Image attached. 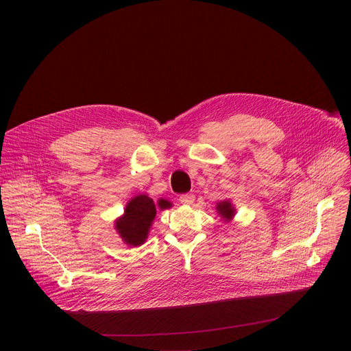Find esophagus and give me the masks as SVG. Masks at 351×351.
Instances as JSON below:
<instances>
[{
  "instance_id": "obj_1",
  "label": "esophagus",
  "mask_w": 351,
  "mask_h": 351,
  "mask_svg": "<svg viewBox=\"0 0 351 351\" xmlns=\"http://www.w3.org/2000/svg\"><path fill=\"white\" fill-rule=\"evenodd\" d=\"M194 194L193 193H186V194H182L180 197H179V202L182 203V204H184V206H190V204H193L194 203Z\"/></svg>"
}]
</instances>
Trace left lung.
I'll return each mask as SVG.
<instances>
[{
	"instance_id": "8db88e82",
	"label": "left lung",
	"mask_w": 351,
	"mask_h": 351,
	"mask_svg": "<svg viewBox=\"0 0 351 351\" xmlns=\"http://www.w3.org/2000/svg\"><path fill=\"white\" fill-rule=\"evenodd\" d=\"M217 211L218 214L225 219V221H230L233 217H234V207L232 206L230 202H221L217 204Z\"/></svg>"
}]
</instances>
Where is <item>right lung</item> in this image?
I'll return each instance as SVG.
<instances>
[{"instance_id": "1", "label": "right lung", "mask_w": 351, "mask_h": 351, "mask_svg": "<svg viewBox=\"0 0 351 351\" xmlns=\"http://www.w3.org/2000/svg\"><path fill=\"white\" fill-rule=\"evenodd\" d=\"M157 207L160 210L171 208L172 203L160 198L156 206L153 198L145 194H138L126 204L123 215L115 221V229L126 244L136 247L145 241L148 230L156 218Z\"/></svg>"}]
</instances>
